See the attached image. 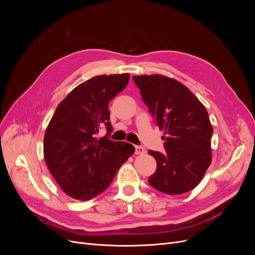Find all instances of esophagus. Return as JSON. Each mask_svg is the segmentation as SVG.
Segmentation results:
<instances>
[{"label":"esophagus","mask_w":255,"mask_h":255,"mask_svg":"<svg viewBox=\"0 0 255 255\" xmlns=\"http://www.w3.org/2000/svg\"><path fill=\"white\" fill-rule=\"evenodd\" d=\"M135 154L136 155H142V154H144V148L143 146H140V145H135Z\"/></svg>","instance_id":"esophagus-1"}]
</instances>
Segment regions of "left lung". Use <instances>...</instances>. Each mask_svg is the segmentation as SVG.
<instances>
[{"mask_svg": "<svg viewBox=\"0 0 255 255\" xmlns=\"http://www.w3.org/2000/svg\"><path fill=\"white\" fill-rule=\"evenodd\" d=\"M132 78L157 126L166 135L164 153L148 152L157 162L150 185L170 195L192 190L212 162L213 128L206 107L173 78L160 74Z\"/></svg>", "mask_w": 255, "mask_h": 255, "instance_id": "obj_1", "label": "left lung"}]
</instances>
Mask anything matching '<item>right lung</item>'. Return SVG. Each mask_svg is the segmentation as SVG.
<instances>
[{"instance_id": "obj_1", "label": "right lung", "mask_w": 255, "mask_h": 255, "mask_svg": "<svg viewBox=\"0 0 255 255\" xmlns=\"http://www.w3.org/2000/svg\"><path fill=\"white\" fill-rule=\"evenodd\" d=\"M129 78V73L97 75L78 85L60 102L46 128V165L61 189L74 199L89 200L103 192L135 151L128 142L96 137L103 125L113 131L109 102Z\"/></svg>"}]
</instances>
